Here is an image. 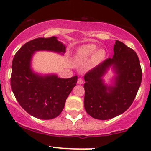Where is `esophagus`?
<instances>
[{
  "label": "esophagus",
  "mask_w": 151,
  "mask_h": 151,
  "mask_svg": "<svg viewBox=\"0 0 151 151\" xmlns=\"http://www.w3.org/2000/svg\"><path fill=\"white\" fill-rule=\"evenodd\" d=\"M83 83H84V81H83L82 79H81V78L78 79V80H77V84H82Z\"/></svg>",
  "instance_id": "esophagus-1"
}]
</instances>
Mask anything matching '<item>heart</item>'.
I'll return each instance as SVG.
<instances>
[{
	"instance_id": "1",
	"label": "heart",
	"mask_w": 151,
	"mask_h": 151,
	"mask_svg": "<svg viewBox=\"0 0 151 151\" xmlns=\"http://www.w3.org/2000/svg\"><path fill=\"white\" fill-rule=\"evenodd\" d=\"M96 50V45L92 44L81 46L80 47L78 48L76 52L75 58L79 61H83V60H87L90 56L92 55L91 63L93 65H97L104 60L106 52L104 49Z\"/></svg>"
}]
</instances>
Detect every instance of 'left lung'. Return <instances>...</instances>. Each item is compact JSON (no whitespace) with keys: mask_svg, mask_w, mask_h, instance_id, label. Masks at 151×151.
Masks as SVG:
<instances>
[{"mask_svg":"<svg viewBox=\"0 0 151 151\" xmlns=\"http://www.w3.org/2000/svg\"><path fill=\"white\" fill-rule=\"evenodd\" d=\"M114 56L84 75V108L89 115L107 120L125 112L132 104L142 80L139 59L134 50L116 40ZM110 67L116 74L113 86H107L103 77Z\"/></svg>","mask_w":151,"mask_h":151,"instance_id":"obj_1","label":"left lung"}]
</instances>
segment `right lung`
Masks as SVG:
<instances>
[{"instance_id": "obj_1", "label": "right lung", "mask_w": 151, "mask_h": 151, "mask_svg": "<svg viewBox=\"0 0 151 151\" xmlns=\"http://www.w3.org/2000/svg\"><path fill=\"white\" fill-rule=\"evenodd\" d=\"M51 51L63 55L66 47L57 37H39L23 45L12 63L10 86L22 108L40 119H52L63 110L66 99L76 86L77 76L62 79L56 74L35 73L31 60L37 51Z\"/></svg>"}]
</instances>
